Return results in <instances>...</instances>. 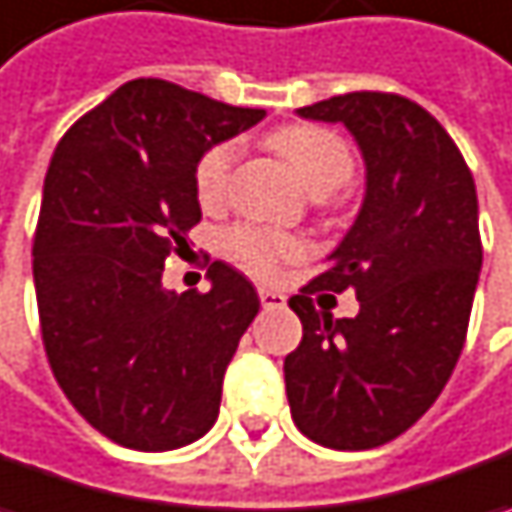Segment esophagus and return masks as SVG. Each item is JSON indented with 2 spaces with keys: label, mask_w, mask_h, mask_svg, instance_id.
<instances>
[{
  "label": "esophagus",
  "mask_w": 512,
  "mask_h": 512,
  "mask_svg": "<svg viewBox=\"0 0 512 512\" xmlns=\"http://www.w3.org/2000/svg\"><path fill=\"white\" fill-rule=\"evenodd\" d=\"M259 299L265 308H285L288 305V296L282 291H273V288H259Z\"/></svg>",
  "instance_id": "34e87169"
}]
</instances>
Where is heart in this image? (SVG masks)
<instances>
[{
  "instance_id": "1",
  "label": "heart",
  "mask_w": 512,
  "mask_h": 512,
  "mask_svg": "<svg viewBox=\"0 0 512 512\" xmlns=\"http://www.w3.org/2000/svg\"><path fill=\"white\" fill-rule=\"evenodd\" d=\"M270 146L285 158V164L294 169V175L311 195H328L340 190L354 172V155L348 143L331 129H322L314 123H294L276 129L270 135ZM233 164H236L233 143H218L204 152V158L195 167V192L204 207L218 204L224 198ZM224 247L239 265L253 273H270L279 262L296 259L302 253V242L296 236L256 224L233 227L224 236Z\"/></svg>"
}]
</instances>
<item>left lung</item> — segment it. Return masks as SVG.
<instances>
[{
  "mask_svg": "<svg viewBox=\"0 0 512 512\" xmlns=\"http://www.w3.org/2000/svg\"><path fill=\"white\" fill-rule=\"evenodd\" d=\"M343 123L366 161V195L317 279L288 299L302 343L285 357L296 429L328 449L395 441L455 369L481 273L478 198L447 129L418 103L351 91L296 109ZM351 287L354 321L317 312V290Z\"/></svg>",
  "mask_w": 512,
  "mask_h": 512,
  "instance_id": "1",
  "label": "left lung"
}]
</instances>
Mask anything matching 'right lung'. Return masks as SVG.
Masks as SVG:
<instances>
[{
  "label": "right lung",
  "instance_id": "obj_1",
  "mask_svg": "<svg viewBox=\"0 0 512 512\" xmlns=\"http://www.w3.org/2000/svg\"><path fill=\"white\" fill-rule=\"evenodd\" d=\"M265 109L167 80L112 91L57 143L34 233L42 343L71 406L120 447L167 452L210 432L256 288L213 262L210 291H167L201 221L195 167Z\"/></svg>",
  "mask_w": 512,
  "mask_h": 512
}]
</instances>
